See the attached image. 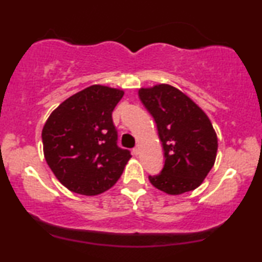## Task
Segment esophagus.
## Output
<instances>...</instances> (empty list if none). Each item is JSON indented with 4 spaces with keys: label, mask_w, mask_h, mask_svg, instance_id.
Segmentation results:
<instances>
[{
    "label": "esophagus",
    "mask_w": 262,
    "mask_h": 262,
    "mask_svg": "<svg viewBox=\"0 0 262 262\" xmlns=\"http://www.w3.org/2000/svg\"><path fill=\"white\" fill-rule=\"evenodd\" d=\"M132 152H134L135 155H138V154H139V146H135V148L132 149Z\"/></svg>",
    "instance_id": "1"
}]
</instances>
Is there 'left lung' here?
<instances>
[{
  "label": "left lung",
  "instance_id": "left-lung-1",
  "mask_svg": "<svg viewBox=\"0 0 262 262\" xmlns=\"http://www.w3.org/2000/svg\"><path fill=\"white\" fill-rule=\"evenodd\" d=\"M139 99L151 114L162 142L164 164L149 175L157 189L181 194L200 186L217 154V136L205 113L188 96L169 84L142 88Z\"/></svg>",
  "mask_w": 262,
  "mask_h": 262
}]
</instances>
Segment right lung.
Segmentation results:
<instances>
[{
  "instance_id": "right-lung-1",
  "label": "right lung",
  "mask_w": 262,
  "mask_h": 262,
  "mask_svg": "<svg viewBox=\"0 0 262 262\" xmlns=\"http://www.w3.org/2000/svg\"><path fill=\"white\" fill-rule=\"evenodd\" d=\"M124 92L91 85L60 103L46 120L41 139L45 160L71 192L96 195L123 174L130 150L118 146L112 112Z\"/></svg>"
}]
</instances>
